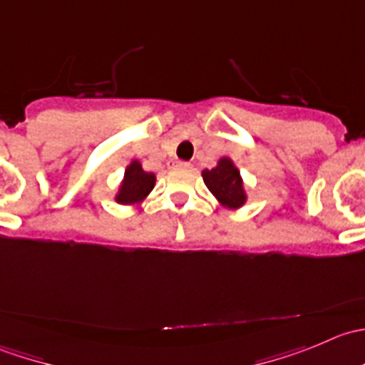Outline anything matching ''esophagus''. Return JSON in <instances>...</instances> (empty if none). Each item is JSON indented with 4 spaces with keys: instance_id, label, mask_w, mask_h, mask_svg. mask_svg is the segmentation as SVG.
Instances as JSON below:
<instances>
[{
    "instance_id": "1",
    "label": "esophagus",
    "mask_w": 365,
    "mask_h": 365,
    "mask_svg": "<svg viewBox=\"0 0 365 365\" xmlns=\"http://www.w3.org/2000/svg\"><path fill=\"white\" fill-rule=\"evenodd\" d=\"M173 168L189 169V168H190V164H189V162H185V160H176V162H173Z\"/></svg>"
}]
</instances>
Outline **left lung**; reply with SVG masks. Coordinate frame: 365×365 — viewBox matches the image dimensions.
Returning a JSON list of instances; mask_svg holds the SVG:
<instances>
[{"mask_svg":"<svg viewBox=\"0 0 365 365\" xmlns=\"http://www.w3.org/2000/svg\"><path fill=\"white\" fill-rule=\"evenodd\" d=\"M201 175H203L205 185L220 205L231 210H237L245 205L247 194L244 189V180L230 157H222L217 162L215 168L205 169Z\"/></svg>","mask_w":365,"mask_h":365,"instance_id":"8db88e82","label":"left lung"}]
</instances>
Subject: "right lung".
<instances>
[{"mask_svg":"<svg viewBox=\"0 0 365 365\" xmlns=\"http://www.w3.org/2000/svg\"><path fill=\"white\" fill-rule=\"evenodd\" d=\"M153 187H155V175L145 171L139 160H132L125 169L123 182L114 200L120 205H138L152 192Z\"/></svg>","mask_w":365,"mask_h":365,"instance_id":"right-lung-1","label":"right lung"}]
</instances>
